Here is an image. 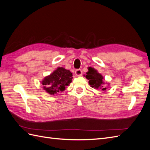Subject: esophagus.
<instances>
[{
  "instance_id": "1",
  "label": "esophagus",
  "mask_w": 150,
  "mask_h": 150,
  "mask_svg": "<svg viewBox=\"0 0 150 150\" xmlns=\"http://www.w3.org/2000/svg\"><path fill=\"white\" fill-rule=\"evenodd\" d=\"M75 74L77 76H82V74H83V72L82 71H81V69H76L75 71Z\"/></svg>"
}]
</instances>
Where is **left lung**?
Returning a JSON list of instances; mask_svg holds the SVG:
<instances>
[{
    "mask_svg": "<svg viewBox=\"0 0 150 150\" xmlns=\"http://www.w3.org/2000/svg\"><path fill=\"white\" fill-rule=\"evenodd\" d=\"M88 72L87 74L86 75V78L89 80V84L92 88L98 89L99 88L102 89L103 91H105L106 88H104L103 86V77L101 74L98 73L96 70H95L94 68L89 67L88 68Z\"/></svg>",
    "mask_w": 150,
    "mask_h": 150,
    "instance_id": "left-lung-1",
    "label": "left lung"
}]
</instances>
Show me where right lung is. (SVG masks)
<instances>
[{"label": "right lung", "mask_w": 150, "mask_h": 150, "mask_svg": "<svg viewBox=\"0 0 150 150\" xmlns=\"http://www.w3.org/2000/svg\"><path fill=\"white\" fill-rule=\"evenodd\" d=\"M72 74L69 70L63 67H58L51 75L46 77L42 81L44 89L51 94H54L59 91L65 90L66 86L69 85L72 81Z\"/></svg>", "instance_id": "1"}]
</instances>
